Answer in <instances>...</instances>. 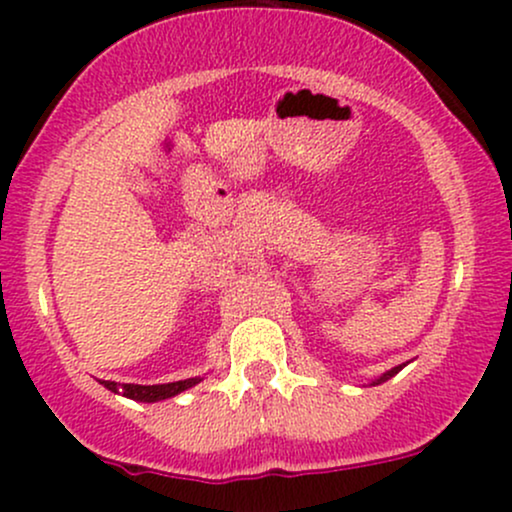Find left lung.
Segmentation results:
<instances>
[{
  "label": "left lung",
  "instance_id": "8db88e82",
  "mask_svg": "<svg viewBox=\"0 0 512 512\" xmlns=\"http://www.w3.org/2000/svg\"><path fill=\"white\" fill-rule=\"evenodd\" d=\"M402 368H404V366H395V368H392V370H387V373L380 375V378H378V380H373V383H370V385H380V383H385V380L395 378V375H397L399 370H402Z\"/></svg>",
  "mask_w": 512,
  "mask_h": 512
}]
</instances>
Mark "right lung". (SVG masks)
Masks as SVG:
<instances>
[{
    "instance_id": "1",
    "label": "right lung",
    "mask_w": 512,
    "mask_h": 512,
    "mask_svg": "<svg viewBox=\"0 0 512 512\" xmlns=\"http://www.w3.org/2000/svg\"><path fill=\"white\" fill-rule=\"evenodd\" d=\"M202 383V378H187L178 380V383H166V385H117L113 380H103V385L110 392H122L129 399H137V402H161V399L175 397L180 392H185L187 387Z\"/></svg>"
}]
</instances>
